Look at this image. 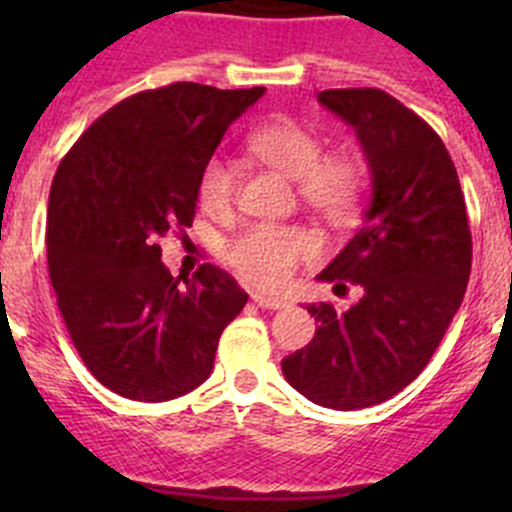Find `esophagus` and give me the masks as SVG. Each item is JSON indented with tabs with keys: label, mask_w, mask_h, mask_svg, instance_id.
Instances as JSON below:
<instances>
[{
	"label": "esophagus",
	"mask_w": 512,
	"mask_h": 512,
	"mask_svg": "<svg viewBox=\"0 0 512 512\" xmlns=\"http://www.w3.org/2000/svg\"><path fill=\"white\" fill-rule=\"evenodd\" d=\"M252 302H255L257 307H262V309H285V307H287L285 299L267 297V294H260V292L252 294Z\"/></svg>",
	"instance_id": "obj_1"
}]
</instances>
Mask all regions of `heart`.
Wrapping results in <instances>:
<instances>
[{"mask_svg":"<svg viewBox=\"0 0 512 512\" xmlns=\"http://www.w3.org/2000/svg\"><path fill=\"white\" fill-rule=\"evenodd\" d=\"M247 151L262 163L297 180V193L307 208L327 223L352 225L366 193V165L354 153L324 156V141L314 128L294 118H272L245 136ZM240 165L218 156L205 160L198 178V198L205 213L227 215L235 205ZM317 252V240L302 227L250 225L232 237L225 260L240 280L262 289H280L292 280L299 260Z\"/></svg>","mask_w":512,"mask_h":512,"instance_id":"1","label":"heart"}]
</instances>
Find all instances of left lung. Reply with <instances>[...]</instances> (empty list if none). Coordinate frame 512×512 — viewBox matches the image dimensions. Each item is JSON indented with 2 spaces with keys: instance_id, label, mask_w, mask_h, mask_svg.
<instances>
[{
  "instance_id": "1",
  "label": "left lung",
  "mask_w": 512,
  "mask_h": 512,
  "mask_svg": "<svg viewBox=\"0 0 512 512\" xmlns=\"http://www.w3.org/2000/svg\"><path fill=\"white\" fill-rule=\"evenodd\" d=\"M322 106L354 126L371 170L364 223L319 280L361 299L347 312L307 304L314 339L282 359L309 401L354 411L381 404L431 361L471 275V227L441 136L381 89H329Z\"/></svg>"
}]
</instances>
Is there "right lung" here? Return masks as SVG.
Segmentation results:
<instances>
[{"mask_svg":"<svg viewBox=\"0 0 512 512\" xmlns=\"http://www.w3.org/2000/svg\"><path fill=\"white\" fill-rule=\"evenodd\" d=\"M265 94L178 84L123 98L61 158L46 257L56 304L91 374L113 394L168 401L203 384L247 292L205 262L173 280L158 240L193 225L198 178L227 126Z\"/></svg>","mask_w":512,"mask_h":512,"instance_id":"obj_1","label":"right lung"}]
</instances>
